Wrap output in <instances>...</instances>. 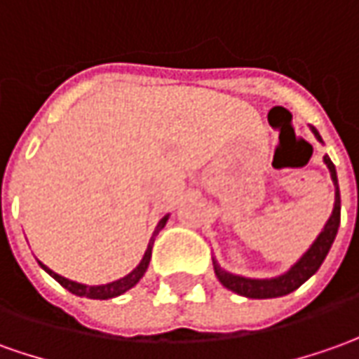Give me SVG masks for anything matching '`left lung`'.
Here are the masks:
<instances>
[{"instance_id":"1","label":"left lung","mask_w":359,"mask_h":359,"mask_svg":"<svg viewBox=\"0 0 359 359\" xmlns=\"http://www.w3.org/2000/svg\"><path fill=\"white\" fill-rule=\"evenodd\" d=\"M313 133L316 135L318 141H323L320 135H318V131L314 128ZM324 163L330 169V177H332L334 187H336V202H334V210L330 220L326 222L324 230L316 238L313 248L302 255L299 263H294L289 271L281 275V277H277V279H245V277H238V275L222 271L220 267L214 263L216 277L220 279V283L226 289L238 292L241 297H248V299H275V297H283V294H289V292L297 291L302 283L318 271V267L323 265L324 257L330 251V245H332L334 238H336V231H338V226H340V189H338L336 169H334V163L330 161L328 155H324Z\"/></svg>"}]
</instances>
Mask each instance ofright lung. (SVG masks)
<instances>
[{
	"label": "right lung",
	"instance_id": "1",
	"mask_svg": "<svg viewBox=\"0 0 359 359\" xmlns=\"http://www.w3.org/2000/svg\"><path fill=\"white\" fill-rule=\"evenodd\" d=\"M167 220H169V216H165L163 220L157 224V228H155V233H159L163 228H165V224H167ZM155 233H153V238H155ZM153 241H149L147 245V251H145V255H143V259H141V263H139L137 267L133 269V271L129 273V275H126L123 279H118V281L114 283H108V285H100V287H88V285H80V283H74V281H68V279H65V277H60V275H57V273H53L48 267H45L43 263H41V267L45 269L50 277H55L67 291H70L72 294H78V297H86V299H100V301H104V299H114V297H118V294H121V292L129 291L131 287H135L137 285V281L143 277V273L147 271L149 267V262H151V250H153Z\"/></svg>",
	"mask_w": 359,
	"mask_h": 359
}]
</instances>
